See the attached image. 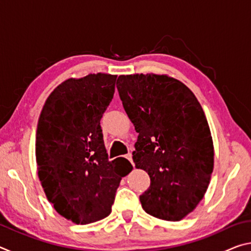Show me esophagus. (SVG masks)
Listing matches in <instances>:
<instances>
[{
	"label": "esophagus",
	"mask_w": 251,
	"mask_h": 251,
	"mask_svg": "<svg viewBox=\"0 0 251 251\" xmlns=\"http://www.w3.org/2000/svg\"><path fill=\"white\" fill-rule=\"evenodd\" d=\"M125 158L126 159H128L130 163H131V165H134V163H133V157H131V154L129 152V154H127L126 156H125Z\"/></svg>",
	"instance_id": "34e87169"
}]
</instances>
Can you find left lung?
Returning <instances> with one entry per match:
<instances>
[{
	"mask_svg": "<svg viewBox=\"0 0 251 251\" xmlns=\"http://www.w3.org/2000/svg\"><path fill=\"white\" fill-rule=\"evenodd\" d=\"M116 86L138 133L135 166L151 178L139 196L143 209L178 222L203 198L214 171V144L201 105L168 75H121Z\"/></svg>",
	"mask_w": 251,
	"mask_h": 251,
	"instance_id": "8db88e82",
	"label": "left lung"
}]
</instances>
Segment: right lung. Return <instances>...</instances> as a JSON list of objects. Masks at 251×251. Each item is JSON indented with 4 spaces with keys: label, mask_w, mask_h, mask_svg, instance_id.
I'll return each instance as SVG.
<instances>
[{
    "label": "right lung",
    "mask_w": 251,
    "mask_h": 251,
    "mask_svg": "<svg viewBox=\"0 0 251 251\" xmlns=\"http://www.w3.org/2000/svg\"><path fill=\"white\" fill-rule=\"evenodd\" d=\"M117 75L69 78L50 93L36 130L37 175L49 201L77 225L110 214L126 158L108 160L100 118L113 100Z\"/></svg>",
    "instance_id": "add662e5"
}]
</instances>
